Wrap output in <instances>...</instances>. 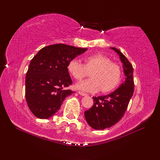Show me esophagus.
I'll list each match as a JSON object with an SVG mask.
<instances>
[{"label":"esophagus","instance_id":"34e87169","mask_svg":"<svg viewBox=\"0 0 160 160\" xmlns=\"http://www.w3.org/2000/svg\"><path fill=\"white\" fill-rule=\"evenodd\" d=\"M78 94H80V95H82V96H87V95H88V94H87L86 93L82 92H80V91L78 92Z\"/></svg>","mask_w":160,"mask_h":160}]
</instances>
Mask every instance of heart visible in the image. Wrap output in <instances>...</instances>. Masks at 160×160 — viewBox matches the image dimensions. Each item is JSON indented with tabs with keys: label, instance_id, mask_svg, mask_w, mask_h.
<instances>
[{
	"label": "heart",
	"instance_id": "heart-1",
	"mask_svg": "<svg viewBox=\"0 0 160 160\" xmlns=\"http://www.w3.org/2000/svg\"><path fill=\"white\" fill-rule=\"evenodd\" d=\"M67 69L70 75L77 80L88 76L90 72L91 79L76 85V88L89 92H96L100 90L102 92L112 91L118 85L122 74L118 63L99 53L86 56L84 63L72 59L68 64Z\"/></svg>",
	"mask_w": 160,
	"mask_h": 160
}]
</instances>
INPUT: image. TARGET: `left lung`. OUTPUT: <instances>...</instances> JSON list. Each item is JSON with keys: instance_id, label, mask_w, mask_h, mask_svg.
Wrapping results in <instances>:
<instances>
[{"instance_id": "8db88e82", "label": "left lung", "mask_w": 160, "mask_h": 160, "mask_svg": "<svg viewBox=\"0 0 160 160\" xmlns=\"http://www.w3.org/2000/svg\"><path fill=\"white\" fill-rule=\"evenodd\" d=\"M119 55L123 63L125 82L118 88L107 95L93 97L94 104L90 109L85 112L87 122L92 128L104 130L110 128L118 122L125 113L130 99L133 94V68L120 51L112 47Z\"/></svg>"}]
</instances>
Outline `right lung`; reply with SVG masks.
<instances>
[{
    "mask_svg": "<svg viewBox=\"0 0 160 160\" xmlns=\"http://www.w3.org/2000/svg\"><path fill=\"white\" fill-rule=\"evenodd\" d=\"M87 49L56 44L42 48L32 59L26 74L25 98L36 117H51L74 92L67 89L72 83L68 64Z\"/></svg>",
    "mask_w": 160,
    "mask_h": 160,
    "instance_id": "right-lung-1",
    "label": "right lung"
}]
</instances>
